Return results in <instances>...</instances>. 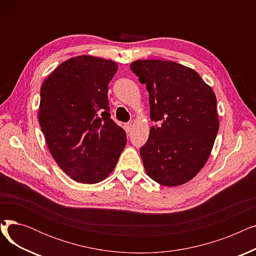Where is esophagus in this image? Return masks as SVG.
<instances>
[{"mask_svg":"<svg viewBox=\"0 0 256 256\" xmlns=\"http://www.w3.org/2000/svg\"><path fill=\"white\" fill-rule=\"evenodd\" d=\"M124 130H126V132H130L132 130V124H124Z\"/></svg>","mask_w":256,"mask_h":256,"instance_id":"1","label":"esophagus"}]
</instances>
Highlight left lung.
<instances>
[{
  "mask_svg": "<svg viewBox=\"0 0 256 256\" xmlns=\"http://www.w3.org/2000/svg\"><path fill=\"white\" fill-rule=\"evenodd\" d=\"M130 70L150 93L152 126L140 154L152 180L165 186L191 180L210 154L219 130L212 87L173 61L136 60Z\"/></svg>",
  "mask_w": 256,
  "mask_h": 256,
  "instance_id": "1",
  "label": "left lung"
}]
</instances>
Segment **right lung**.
Listing matches in <instances>:
<instances>
[{
  "label": "right lung",
  "instance_id": "1",
  "mask_svg": "<svg viewBox=\"0 0 256 256\" xmlns=\"http://www.w3.org/2000/svg\"><path fill=\"white\" fill-rule=\"evenodd\" d=\"M112 60L83 55L62 62L40 89L38 120L48 150L74 180L98 184L109 176L126 144L111 119L108 85Z\"/></svg>",
  "mask_w": 256,
  "mask_h": 256
}]
</instances>
